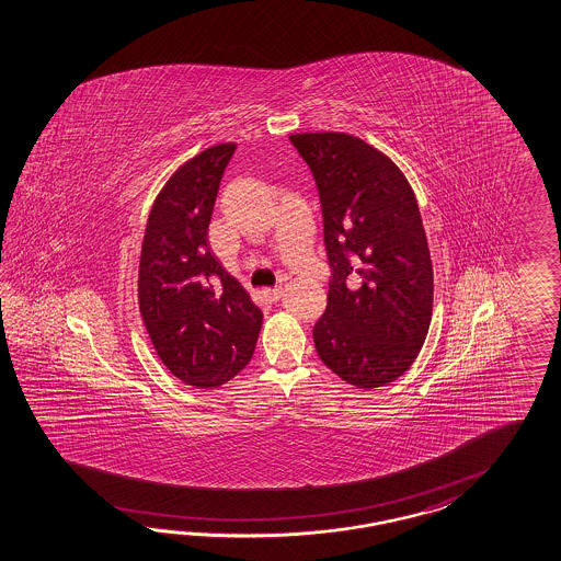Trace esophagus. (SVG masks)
Listing matches in <instances>:
<instances>
[{"label": "esophagus", "mask_w": 561, "mask_h": 561, "mask_svg": "<svg viewBox=\"0 0 561 561\" xmlns=\"http://www.w3.org/2000/svg\"><path fill=\"white\" fill-rule=\"evenodd\" d=\"M263 296L270 300V302H277L282 298V288L263 289Z\"/></svg>", "instance_id": "esophagus-1"}]
</instances>
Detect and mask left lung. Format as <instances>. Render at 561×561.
<instances>
[{"label":"left lung","instance_id":"1","mask_svg":"<svg viewBox=\"0 0 561 561\" xmlns=\"http://www.w3.org/2000/svg\"><path fill=\"white\" fill-rule=\"evenodd\" d=\"M319 187L333 277L314 324L322 364L371 390L400 378L433 314V265L423 218L394 161L347 133L289 137Z\"/></svg>","mask_w":561,"mask_h":561}]
</instances>
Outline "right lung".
Segmentation results:
<instances>
[{
  "instance_id": "obj_1",
  "label": "right lung",
  "mask_w": 561,
  "mask_h": 561,
  "mask_svg": "<svg viewBox=\"0 0 561 561\" xmlns=\"http://www.w3.org/2000/svg\"><path fill=\"white\" fill-rule=\"evenodd\" d=\"M234 142L185 161L152 204L138 265V308L167 369L218 388L251 362L263 314L208 249L214 202Z\"/></svg>"
}]
</instances>
